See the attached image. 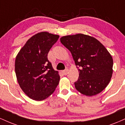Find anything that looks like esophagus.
<instances>
[{
  "label": "esophagus",
  "mask_w": 125,
  "mask_h": 125,
  "mask_svg": "<svg viewBox=\"0 0 125 125\" xmlns=\"http://www.w3.org/2000/svg\"><path fill=\"white\" fill-rule=\"evenodd\" d=\"M68 73H69V70L67 69L64 70V71H62V73L64 75H66V74H68Z\"/></svg>",
  "instance_id": "obj_1"
}]
</instances>
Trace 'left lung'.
I'll use <instances>...</instances> for the list:
<instances>
[{
  "label": "left lung",
  "mask_w": 125,
  "mask_h": 125,
  "mask_svg": "<svg viewBox=\"0 0 125 125\" xmlns=\"http://www.w3.org/2000/svg\"><path fill=\"white\" fill-rule=\"evenodd\" d=\"M60 40L79 68L76 89L87 96L103 91L113 73V59L106 48L96 38L82 33L64 36Z\"/></svg>",
  "instance_id": "obj_1"
}]
</instances>
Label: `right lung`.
Returning a JSON list of instances; mask_svg holds the SVG:
<instances>
[{"label": "right lung", "mask_w": 125, "mask_h": 125, "mask_svg": "<svg viewBox=\"0 0 125 125\" xmlns=\"http://www.w3.org/2000/svg\"><path fill=\"white\" fill-rule=\"evenodd\" d=\"M59 36L42 31L29 39L17 54L15 70L21 90L29 97L41 101L51 96L60 81L48 59V54Z\"/></svg>", "instance_id": "right-lung-1"}]
</instances>
